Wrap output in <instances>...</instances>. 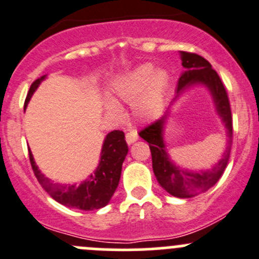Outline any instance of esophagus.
<instances>
[{"instance_id": "1", "label": "esophagus", "mask_w": 259, "mask_h": 259, "mask_svg": "<svg viewBox=\"0 0 259 259\" xmlns=\"http://www.w3.org/2000/svg\"><path fill=\"white\" fill-rule=\"evenodd\" d=\"M125 139H126L127 144H133V143L137 142L138 140L137 130H130V132H127L126 135H125Z\"/></svg>"}]
</instances>
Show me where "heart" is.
Instances as JSON below:
<instances>
[{"label": "heart", "instance_id": "b5f03b06", "mask_svg": "<svg viewBox=\"0 0 259 259\" xmlns=\"http://www.w3.org/2000/svg\"><path fill=\"white\" fill-rule=\"evenodd\" d=\"M167 87V72L145 63L115 79L111 92L117 100L134 101L133 112L135 116L140 120H149L162 111ZM106 110L110 114H119V107L112 101L106 102Z\"/></svg>", "mask_w": 259, "mask_h": 259}]
</instances>
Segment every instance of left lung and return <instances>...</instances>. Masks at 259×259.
Masks as SVG:
<instances>
[{
  "label": "left lung",
  "instance_id": "obj_1",
  "mask_svg": "<svg viewBox=\"0 0 259 259\" xmlns=\"http://www.w3.org/2000/svg\"><path fill=\"white\" fill-rule=\"evenodd\" d=\"M181 58H182V66L185 72L181 74L178 79L176 97L172 100L169 107L191 87H206L212 95L218 114L227 129L228 147L223 153L222 159L210 170L201 171L185 170L172 162L164 142V126L169 116V107L159 120L144 127L139 133V135L149 144L150 153H152L153 172L160 187L164 188L172 196L188 199V197L197 196L211 188L224 173L229 162L230 149H232L233 120L225 87L219 74L212 69L211 64L201 55L195 54V53L181 52Z\"/></svg>",
  "mask_w": 259,
  "mask_h": 259
}]
</instances>
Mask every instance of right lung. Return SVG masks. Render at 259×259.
Masks as SVG:
<instances>
[{
	"label": "right lung",
	"instance_id": "obj_1",
	"mask_svg": "<svg viewBox=\"0 0 259 259\" xmlns=\"http://www.w3.org/2000/svg\"><path fill=\"white\" fill-rule=\"evenodd\" d=\"M45 77L47 76H42L32 82L27 92L26 100H25V107L27 106L32 94L36 91ZM127 150L129 148L125 142L124 133L120 130L109 133L102 144L99 165L95 172L91 173L79 185H76V183L62 185V183L53 182L50 178L40 172L30 149L29 157L35 177L37 178L42 188L52 196V199L67 207L90 211V210L101 209L110 202L112 195L119 186L122 162L125 160Z\"/></svg>",
	"mask_w": 259,
	"mask_h": 259
}]
</instances>
